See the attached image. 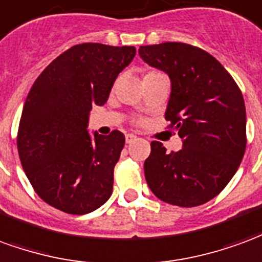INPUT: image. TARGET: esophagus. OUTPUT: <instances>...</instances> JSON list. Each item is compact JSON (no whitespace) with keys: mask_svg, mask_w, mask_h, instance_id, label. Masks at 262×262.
Masks as SVG:
<instances>
[{"mask_svg":"<svg viewBox=\"0 0 262 262\" xmlns=\"http://www.w3.org/2000/svg\"><path fill=\"white\" fill-rule=\"evenodd\" d=\"M135 140H137V135H134V134H127V135H125V142H127V144H131V142H134Z\"/></svg>","mask_w":262,"mask_h":262,"instance_id":"esophagus-1","label":"esophagus"}]
</instances>
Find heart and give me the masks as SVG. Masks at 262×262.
Instances as JSON below:
<instances>
[{"label": "heart", "mask_w": 262, "mask_h": 262, "mask_svg": "<svg viewBox=\"0 0 262 262\" xmlns=\"http://www.w3.org/2000/svg\"><path fill=\"white\" fill-rule=\"evenodd\" d=\"M151 73H157V72H148L146 75H151ZM138 122H140V120H138Z\"/></svg>", "instance_id": "b5f03b06"}]
</instances>
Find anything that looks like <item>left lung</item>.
<instances>
[{"label":"left lung","mask_w":262,"mask_h":262,"mask_svg":"<svg viewBox=\"0 0 262 262\" xmlns=\"http://www.w3.org/2000/svg\"><path fill=\"white\" fill-rule=\"evenodd\" d=\"M140 56L170 79L165 118L183 148L166 152L152 141L144 164L158 199L181 207L209 202L227 186L246 152V105L229 72L200 48L165 42L141 46Z\"/></svg>","instance_id":"1"}]
</instances>
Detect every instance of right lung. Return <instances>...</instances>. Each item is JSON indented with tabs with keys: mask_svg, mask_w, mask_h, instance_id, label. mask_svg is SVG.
I'll use <instances>...</instances> for the list:
<instances>
[{
	"mask_svg": "<svg viewBox=\"0 0 262 262\" xmlns=\"http://www.w3.org/2000/svg\"><path fill=\"white\" fill-rule=\"evenodd\" d=\"M134 46L80 43L57 56L28 93L16 145L22 168L40 199L69 214H86L110 199L114 166L125 137L118 129L94 138L93 105L135 56Z\"/></svg>",
	"mask_w": 262,
	"mask_h": 262,
	"instance_id": "right-lung-1",
	"label": "right lung"
}]
</instances>
